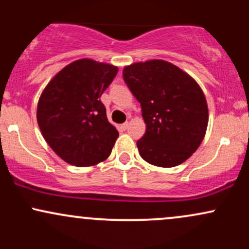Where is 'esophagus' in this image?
Segmentation results:
<instances>
[{"label":"esophagus","mask_w":249,"mask_h":249,"mask_svg":"<svg viewBox=\"0 0 249 249\" xmlns=\"http://www.w3.org/2000/svg\"><path fill=\"white\" fill-rule=\"evenodd\" d=\"M127 127H128V122H125L124 124H122V128H123V130H126Z\"/></svg>","instance_id":"1"}]
</instances>
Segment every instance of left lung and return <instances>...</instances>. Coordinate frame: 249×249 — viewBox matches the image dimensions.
Returning <instances> with one entry per match:
<instances>
[{"instance_id": "left-lung-1", "label": "left lung", "mask_w": 249, "mask_h": 249, "mask_svg": "<svg viewBox=\"0 0 249 249\" xmlns=\"http://www.w3.org/2000/svg\"><path fill=\"white\" fill-rule=\"evenodd\" d=\"M123 78L141 103L146 124L137 142L142 158L159 167L187 160L201 144L208 123L206 98L198 83L160 59L125 67Z\"/></svg>"}]
</instances>
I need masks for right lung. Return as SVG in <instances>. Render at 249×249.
<instances>
[{
	"label": "right lung",
	"mask_w": 249,
	"mask_h": 249,
	"mask_svg": "<svg viewBox=\"0 0 249 249\" xmlns=\"http://www.w3.org/2000/svg\"><path fill=\"white\" fill-rule=\"evenodd\" d=\"M117 72L113 65L78 59L59 71L42 92L37 123L64 161L85 167L110 156L119 133L107 121L101 96Z\"/></svg>",
	"instance_id": "right-lung-1"
}]
</instances>
